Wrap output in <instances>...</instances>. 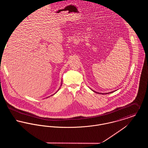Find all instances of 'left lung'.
I'll list each match as a JSON object with an SVG mask.
<instances>
[{"label":"left lung","mask_w":148,"mask_h":148,"mask_svg":"<svg viewBox=\"0 0 148 148\" xmlns=\"http://www.w3.org/2000/svg\"><path fill=\"white\" fill-rule=\"evenodd\" d=\"M94 92H95V93H99V94H102V95H104V94H109V93H112V92H114V91H112V92H109V93H99V92H95V91H94V90H93Z\"/></svg>","instance_id":"left-lung-1"}]
</instances>
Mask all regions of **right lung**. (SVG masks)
Here are the masks:
<instances>
[{
    "instance_id": "obj_1",
    "label": "right lung",
    "mask_w": 148,
    "mask_h": 148,
    "mask_svg": "<svg viewBox=\"0 0 148 148\" xmlns=\"http://www.w3.org/2000/svg\"><path fill=\"white\" fill-rule=\"evenodd\" d=\"M62 84H61V85H60V86H62ZM60 87H61V86H60ZM60 88H59V89H58V91H57V92H58V90H59V89H60ZM55 93H54V94H53V95H55ZM53 95H51V96H53ZM49 97V96H48V97H47V98H48V97Z\"/></svg>"
}]
</instances>
